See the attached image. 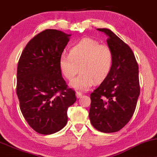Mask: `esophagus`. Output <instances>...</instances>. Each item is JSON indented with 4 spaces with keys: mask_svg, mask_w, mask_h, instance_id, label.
Returning a JSON list of instances; mask_svg holds the SVG:
<instances>
[{
    "mask_svg": "<svg viewBox=\"0 0 157 157\" xmlns=\"http://www.w3.org/2000/svg\"><path fill=\"white\" fill-rule=\"evenodd\" d=\"M76 97L77 99H80V98H81L82 97V94L80 93V92H76Z\"/></svg>",
    "mask_w": 157,
    "mask_h": 157,
    "instance_id": "esophagus-1",
    "label": "esophagus"
}]
</instances>
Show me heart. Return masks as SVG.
<instances>
[{
    "instance_id": "b5f03b06",
    "label": "heart",
    "mask_w": 157,
    "mask_h": 157,
    "mask_svg": "<svg viewBox=\"0 0 157 157\" xmlns=\"http://www.w3.org/2000/svg\"><path fill=\"white\" fill-rule=\"evenodd\" d=\"M113 64V53L107 44L90 38H85L75 44L69 55L63 53L59 67L63 76L71 80L79 71L81 73L69 86L77 91H86L95 82H101L108 76Z\"/></svg>"
}]
</instances>
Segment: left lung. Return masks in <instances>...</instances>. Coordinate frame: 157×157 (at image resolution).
Segmentation results:
<instances>
[{"label": "left lung", "instance_id": "1", "mask_svg": "<svg viewBox=\"0 0 157 157\" xmlns=\"http://www.w3.org/2000/svg\"><path fill=\"white\" fill-rule=\"evenodd\" d=\"M107 36L113 53L109 75L90 94L89 118L101 132H116L129 121L140 95L138 65L132 50L107 28H97Z\"/></svg>", "mask_w": 157, "mask_h": 157}]
</instances>
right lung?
I'll return each instance as SVG.
<instances>
[{"instance_id":"obj_1","label":"right lung","mask_w":157,"mask_h":157,"mask_svg":"<svg viewBox=\"0 0 157 157\" xmlns=\"http://www.w3.org/2000/svg\"><path fill=\"white\" fill-rule=\"evenodd\" d=\"M71 34L47 29L28 43L17 72V94L20 110L30 126L41 135H51L67 125V109L76 101L67 88L59 58Z\"/></svg>"}]
</instances>
